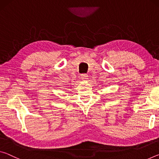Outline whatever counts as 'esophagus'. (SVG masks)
<instances>
[{
	"label": "esophagus",
	"instance_id": "34e87169",
	"mask_svg": "<svg viewBox=\"0 0 159 159\" xmlns=\"http://www.w3.org/2000/svg\"><path fill=\"white\" fill-rule=\"evenodd\" d=\"M80 78H81L82 80H87L88 79V76L85 74H83L80 75Z\"/></svg>",
	"mask_w": 159,
	"mask_h": 159
}]
</instances>
